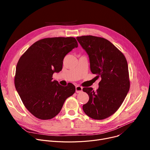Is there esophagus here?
Segmentation results:
<instances>
[{"label": "esophagus", "mask_w": 150, "mask_h": 150, "mask_svg": "<svg viewBox=\"0 0 150 150\" xmlns=\"http://www.w3.org/2000/svg\"><path fill=\"white\" fill-rule=\"evenodd\" d=\"M75 91L76 93H80L83 91V88L80 86H76L75 87Z\"/></svg>", "instance_id": "1"}]
</instances>
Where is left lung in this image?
Returning <instances> with one entry per match:
<instances>
[{
	"label": "left lung",
	"instance_id": "1",
	"mask_svg": "<svg viewBox=\"0 0 150 150\" xmlns=\"http://www.w3.org/2000/svg\"><path fill=\"white\" fill-rule=\"evenodd\" d=\"M88 53L91 71L101 77L98 89L84 88L89 100L83 106L85 114L95 120H103L120 108L129 90L127 61L123 54L107 39L93 36L76 37Z\"/></svg>",
	"mask_w": 150,
	"mask_h": 150
}]
</instances>
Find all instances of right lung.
<instances>
[{
	"label": "right lung",
	"mask_w": 150,
	"mask_h": 150,
	"mask_svg": "<svg viewBox=\"0 0 150 150\" xmlns=\"http://www.w3.org/2000/svg\"><path fill=\"white\" fill-rule=\"evenodd\" d=\"M76 47L73 37L44 38L31 45L20 58L15 87L25 108L38 119L49 120L58 115L65 100L75 93L74 84L64 87L53 81L52 76L62 70L65 56Z\"/></svg>",
	"instance_id": "add662e5"
}]
</instances>
